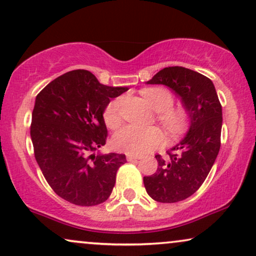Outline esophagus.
Instances as JSON below:
<instances>
[{
  "mask_svg": "<svg viewBox=\"0 0 256 256\" xmlns=\"http://www.w3.org/2000/svg\"><path fill=\"white\" fill-rule=\"evenodd\" d=\"M127 160L128 161H138V160H140V158L138 156H135V155H127Z\"/></svg>",
  "mask_w": 256,
  "mask_h": 256,
  "instance_id": "34e87169",
  "label": "esophagus"
}]
</instances>
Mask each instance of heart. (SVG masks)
Instances as JSON below:
<instances>
[{
	"label": "heart",
	"mask_w": 256,
	"mask_h": 256,
	"mask_svg": "<svg viewBox=\"0 0 256 256\" xmlns=\"http://www.w3.org/2000/svg\"><path fill=\"white\" fill-rule=\"evenodd\" d=\"M149 106L158 112V121L168 136L181 134L187 126V116L180 108H172V96L164 88H149L144 92ZM122 100L115 98L104 109L106 124L116 128L121 124ZM164 141L162 132L156 127L138 128L126 126L114 135V146L118 150L132 155H144L156 149Z\"/></svg>",
	"instance_id": "1"
}]
</instances>
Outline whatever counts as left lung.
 Listing matches in <instances>:
<instances>
[{
  "instance_id": "obj_1",
  "label": "left lung",
  "mask_w": 256,
  "mask_h": 256,
  "mask_svg": "<svg viewBox=\"0 0 256 256\" xmlns=\"http://www.w3.org/2000/svg\"><path fill=\"white\" fill-rule=\"evenodd\" d=\"M147 84H164L181 98L189 118L187 134L168 152L155 155V174L144 178L152 200L174 204L192 196L213 167L221 146L222 107L213 82L184 67H168L156 72Z\"/></svg>"
}]
</instances>
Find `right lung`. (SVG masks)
<instances>
[{"label": "right lung", "mask_w": 256, "mask_h": 256, "mask_svg": "<svg viewBox=\"0 0 256 256\" xmlns=\"http://www.w3.org/2000/svg\"><path fill=\"white\" fill-rule=\"evenodd\" d=\"M127 87L100 84L90 72H66L36 96L30 136L43 176L60 198L96 206L110 196L124 154H94L106 144L104 112Z\"/></svg>", "instance_id": "add662e5"}]
</instances>
